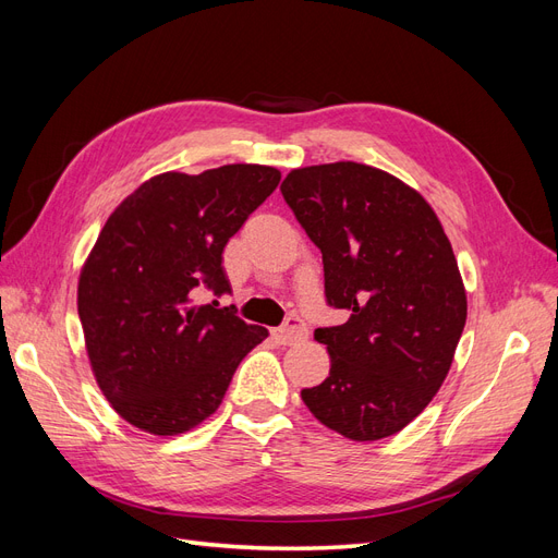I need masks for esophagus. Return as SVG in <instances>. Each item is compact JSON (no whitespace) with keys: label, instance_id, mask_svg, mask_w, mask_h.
<instances>
[{"label":"esophagus","instance_id":"obj_1","mask_svg":"<svg viewBox=\"0 0 558 558\" xmlns=\"http://www.w3.org/2000/svg\"><path fill=\"white\" fill-rule=\"evenodd\" d=\"M272 335H275V340L279 344H295V342L307 340V326L302 324L300 316H289V320H286V326H281Z\"/></svg>","mask_w":558,"mask_h":558}]
</instances>
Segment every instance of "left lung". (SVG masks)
<instances>
[{
	"instance_id": "1",
	"label": "left lung",
	"mask_w": 558,
	"mask_h": 558,
	"mask_svg": "<svg viewBox=\"0 0 558 558\" xmlns=\"http://www.w3.org/2000/svg\"><path fill=\"white\" fill-rule=\"evenodd\" d=\"M281 195L324 256L328 305L349 312L316 328L330 375L302 400L349 440L396 435L440 391L468 316L442 223L408 183L361 162L300 167Z\"/></svg>"
}]
</instances>
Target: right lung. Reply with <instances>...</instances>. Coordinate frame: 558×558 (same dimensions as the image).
<instances>
[{"instance_id": "obj_1", "label": "right lung", "mask_w": 558, "mask_h": 558, "mask_svg": "<svg viewBox=\"0 0 558 558\" xmlns=\"http://www.w3.org/2000/svg\"><path fill=\"white\" fill-rule=\"evenodd\" d=\"M281 172L223 165L144 181L109 216L78 277V318L97 386L128 424L150 435L199 426L267 330L232 305L223 248L272 195Z\"/></svg>"}]
</instances>
